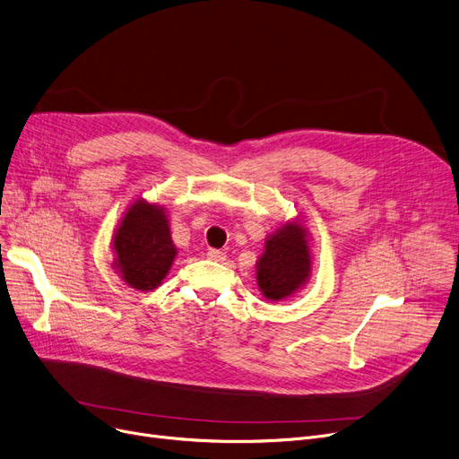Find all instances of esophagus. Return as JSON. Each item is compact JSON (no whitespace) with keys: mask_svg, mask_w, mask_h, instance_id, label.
<instances>
[{"mask_svg":"<svg viewBox=\"0 0 459 459\" xmlns=\"http://www.w3.org/2000/svg\"><path fill=\"white\" fill-rule=\"evenodd\" d=\"M225 253L223 251H220V249H210L208 251V258L210 260H215V262H221V260H225Z\"/></svg>","mask_w":459,"mask_h":459,"instance_id":"34e87169","label":"esophagus"}]
</instances>
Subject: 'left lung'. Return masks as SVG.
Listing matches in <instances>:
<instances>
[{
    "mask_svg": "<svg viewBox=\"0 0 459 459\" xmlns=\"http://www.w3.org/2000/svg\"><path fill=\"white\" fill-rule=\"evenodd\" d=\"M312 275L310 236L299 220L282 223L266 238L256 260V284L270 301L294 298Z\"/></svg>",
    "mask_w": 459,
    "mask_h": 459,
    "instance_id": "8db88e82",
    "label": "left lung"
}]
</instances>
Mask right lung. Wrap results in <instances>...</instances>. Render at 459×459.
<instances>
[{
	"instance_id": "1",
	"label": "right lung",
	"mask_w": 459,
	"mask_h": 459,
	"mask_svg": "<svg viewBox=\"0 0 459 459\" xmlns=\"http://www.w3.org/2000/svg\"><path fill=\"white\" fill-rule=\"evenodd\" d=\"M111 239L113 270L139 292L156 290L178 253L165 208L147 199L128 206Z\"/></svg>"
}]
</instances>
